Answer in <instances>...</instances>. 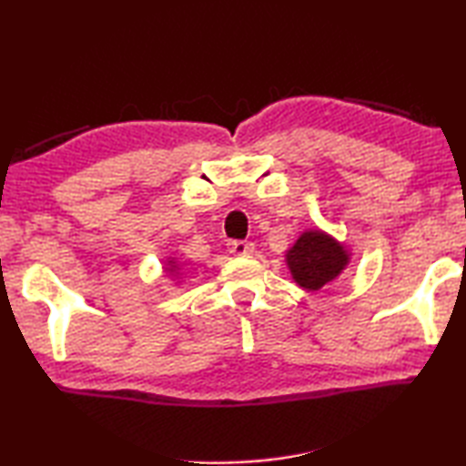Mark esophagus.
<instances>
[{
  "mask_svg": "<svg viewBox=\"0 0 466 466\" xmlns=\"http://www.w3.org/2000/svg\"><path fill=\"white\" fill-rule=\"evenodd\" d=\"M228 248H230L232 255H236V257H248V255H252V252H255V244L244 242V240H234V242L228 244Z\"/></svg>",
  "mask_w": 466,
  "mask_h": 466,
  "instance_id": "1",
  "label": "esophagus"
}]
</instances>
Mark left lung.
<instances>
[{
    "label": "left lung",
    "instance_id": "left-lung-1",
    "mask_svg": "<svg viewBox=\"0 0 466 466\" xmlns=\"http://www.w3.org/2000/svg\"><path fill=\"white\" fill-rule=\"evenodd\" d=\"M351 261V250L320 228H310L298 236L286 250V265L299 288L319 291L339 279Z\"/></svg>",
    "mask_w": 466,
    "mask_h": 466
}]
</instances>
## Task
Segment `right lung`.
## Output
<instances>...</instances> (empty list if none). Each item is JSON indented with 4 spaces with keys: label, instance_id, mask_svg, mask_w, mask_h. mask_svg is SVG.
<instances>
[{
    "label": "right lung",
    "instance_id": "right-lung-1",
    "mask_svg": "<svg viewBox=\"0 0 466 466\" xmlns=\"http://www.w3.org/2000/svg\"><path fill=\"white\" fill-rule=\"evenodd\" d=\"M164 273L170 275V278L177 279V286H180V279L185 278V263H180L177 257H167L164 258Z\"/></svg>",
    "mask_w": 466,
    "mask_h": 466
}]
</instances>
